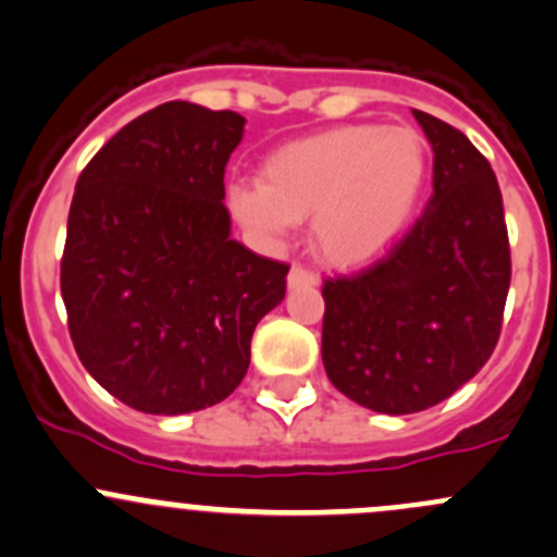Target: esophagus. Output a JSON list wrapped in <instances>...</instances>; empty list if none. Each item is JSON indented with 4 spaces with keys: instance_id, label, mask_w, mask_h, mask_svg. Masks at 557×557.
I'll return each mask as SVG.
<instances>
[{
    "instance_id": "34e87169",
    "label": "esophagus",
    "mask_w": 557,
    "mask_h": 557,
    "mask_svg": "<svg viewBox=\"0 0 557 557\" xmlns=\"http://www.w3.org/2000/svg\"><path fill=\"white\" fill-rule=\"evenodd\" d=\"M317 273H311L308 268L302 265H295L289 271V276H286V284H289V289H297V286H317Z\"/></svg>"
}]
</instances>
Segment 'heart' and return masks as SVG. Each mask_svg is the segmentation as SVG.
I'll list each match as a JSON object with an SVG mask.
<instances>
[{
    "label": "heart",
    "instance_id": "obj_1",
    "mask_svg": "<svg viewBox=\"0 0 557 557\" xmlns=\"http://www.w3.org/2000/svg\"><path fill=\"white\" fill-rule=\"evenodd\" d=\"M429 150L412 128L341 125L268 154L260 182H236L227 206L244 231L278 244L311 216L313 246L330 265L386 257L421 203Z\"/></svg>",
    "mask_w": 557,
    "mask_h": 557
}]
</instances>
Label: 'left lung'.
<instances>
[{
	"label": "left lung",
	"instance_id": "8db88e82",
	"mask_svg": "<svg viewBox=\"0 0 557 557\" xmlns=\"http://www.w3.org/2000/svg\"><path fill=\"white\" fill-rule=\"evenodd\" d=\"M412 114L434 152L426 209L383 260L321 289L326 377L388 416L434 407L478 375L496 348L512 278L491 163L461 131Z\"/></svg>",
	"mask_w": 557,
	"mask_h": 557
}]
</instances>
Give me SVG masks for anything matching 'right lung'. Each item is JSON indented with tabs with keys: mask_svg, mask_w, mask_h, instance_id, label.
Segmentation results:
<instances>
[{
	"mask_svg": "<svg viewBox=\"0 0 557 557\" xmlns=\"http://www.w3.org/2000/svg\"><path fill=\"white\" fill-rule=\"evenodd\" d=\"M238 112L169 101L131 120L74 187L61 260L69 335L112 397L152 416L222 403L289 265L231 238Z\"/></svg>",
	"mask_w": 557,
	"mask_h": 557,
	"instance_id": "right-lung-1",
	"label": "right lung"
}]
</instances>
